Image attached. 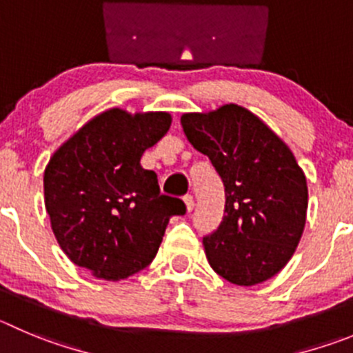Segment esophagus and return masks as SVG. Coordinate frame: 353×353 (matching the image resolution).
I'll return each instance as SVG.
<instances>
[{
  "mask_svg": "<svg viewBox=\"0 0 353 353\" xmlns=\"http://www.w3.org/2000/svg\"><path fill=\"white\" fill-rule=\"evenodd\" d=\"M184 203H186L188 212H192V210L195 209V199H193L192 195H186V196H184Z\"/></svg>",
  "mask_w": 353,
  "mask_h": 353,
  "instance_id": "1",
  "label": "esophagus"
}]
</instances>
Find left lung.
<instances>
[{"label":"left lung","instance_id":"obj_1","mask_svg":"<svg viewBox=\"0 0 353 353\" xmlns=\"http://www.w3.org/2000/svg\"><path fill=\"white\" fill-rule=\"evenodd\" d=\"M181 125L225 184L223 221L203 239L209 265L235 285L268 281L301 240L308 209L305 172L288 144L239 104L184 113Z\"/></svg>","mask_w":353,"mask_h":353}]
</instances>
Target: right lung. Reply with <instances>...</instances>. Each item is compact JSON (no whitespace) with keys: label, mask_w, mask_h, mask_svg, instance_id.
<instances>
[{"label":"right lung","mask_w":353,"mask_h":353,"mask_svg":"<svg viewBox=\"0 0 353 353\" xmlns=\"http://www.w3.org/2000/svg\"><path fill=\"white\" fill-rule=\"evenodd\" d=\"M167 111H102L50 157L43 176L52 232L74 265L117 282L146 268L183 200L160 195L141 157L169 132Z\"/></svg>","instance_id":"right-lung-1"}]
</instances>
